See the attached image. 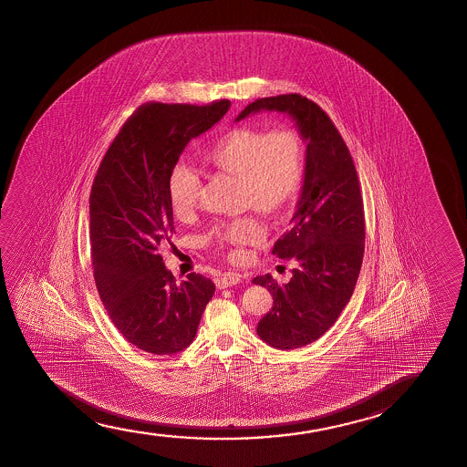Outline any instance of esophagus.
Segmentation results:
<instances>
[{"label": "esophagus", "mask_w": 467, "mask_h": 467, "mask_svg": "<svg viewBox=\"0 0 467 467\" xmlns=\"http://www.w3.org/2000/svg\"><path fill=\"white\" fill-rule=\"evenodd\" d=\"M244 281V277L241 275H237V273H224L223 275H220L217 279V287L218 288H226L233 287V285H237V284H241Z\"/></svg>", "instance_id": "esophagus-1"}]
</instances>
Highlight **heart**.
<instances>
[{
  "label": "heart",
  "mask_w": 467,
  "mask_h": 467,
  "mask_svg": "<svg viewBox=\"0 0 467 467\" xmlns=\"http://www.w3.org/2000/svg\"><path fill=\"white\" fill-rule=\"evenodd\" d=\"M205 160L223 172L241 177L245 204L275 215L285 211L300 194L305 177V145L290 128L275 130L237 126L220 135L205 151ZM201 192L199 173L186 162H177L167 179V198L173 215L190 217ZM263 224L254 217L220 224L207 234V243L239 260L243 247L262 243Z\"/></svg>",
  "instance_id": "heart-1"
}]
</instances>
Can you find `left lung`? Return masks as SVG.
Wrapping results in <instances>:
<instances>
[{
	"instance_id": "obj_1",
	"label": "left lung",
	"mask_w": 467,
	"mask_h": 467,
	"mask_svg": "<svg viewBox=\"0 0 467 467\" xmlns=\"http://www.w3.org/2000/svg\"><path fill=\"white\" fill-rule=\"evenodd\" d=\"M263 109L292 116L307 141L292 226L273 247V255L295 262L294 275L284 285L271 275L252 281L268 288L275 303L258 322V337L288 351L319 339L351 300L364 258V202L351 153L317 103L300 94L265 97L236 121Z\"/></svg>"
}]
</instances>
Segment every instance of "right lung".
<instances>
[{"label":"right lung","instance_id":"obj_1","mask_svg":"<svg viewBox=\"0 0 467 467\" xmlns=\"http://www.w3.org/2000/svg\"><path fill=\"white\" fill-rule=\"evenodd\" d=\"M230 100L150 102L135 109L103 156L89 198L90 255L103 306L129 343L154 356L192 345L215 285L192 273L177 284L160 247L175 228L167 179L188 141L217 124Z\"/></svg>","mask_w":467,"mask_h":467}]
</instances>
